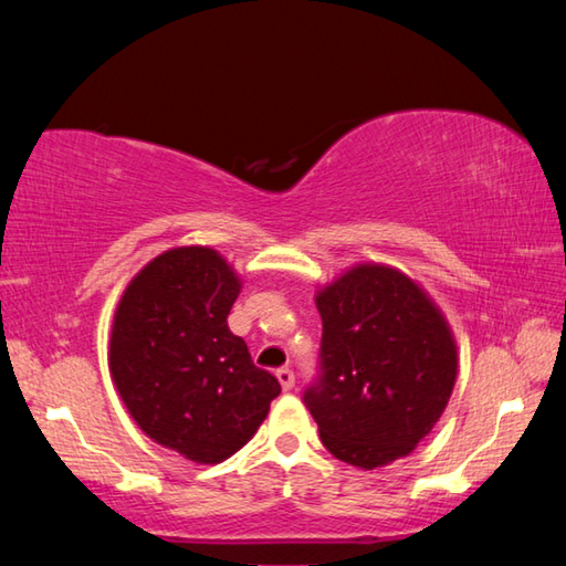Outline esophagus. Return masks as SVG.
I'll return each instance as SVG.
<instances>
[{"label": "esophagus", "instance_id": "esophagus-1", "mask_svg": "<svg viewBox=\"0 0 566 566\" xmlns=\"http://www.w3.org/2000/svg\"><path fill=\"white\" fill-rule=\"evenodd\" d=\"M276 379H280V385H282L284 391H290L294 387V371L292 369H286V367L276 369Z\"/></svg>", "mask_w": 566, "mask_h": 566}]
</instances>
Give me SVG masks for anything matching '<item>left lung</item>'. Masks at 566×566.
Instances as JSON below:
<instances>
[{
    "label": "left lung",
    "mask_w": 566,
    "mask_h": 566,
    "mask_svg": "<svg viewBox=\"0 0 566 566\" xmlns=\"http://www.w3.org/2000/svg\"><path fill=\"white\" fill-rule=\"evenodd\" d=\"M322 377L304 391L322 444L359 469L409 457L442 417L457 342L424 286L364 262L317 290Z\"/></svg>",
    "instance_id": "8db88e82"
}]
</instances>
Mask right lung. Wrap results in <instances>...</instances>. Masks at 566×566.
I'll use <instances>...</instances> for the list:
<instances>
[{
  "label": "right lung",
  "mask_w": 566,
  "mask_h": 566,
  "mask_svg": "<svg viewBox=\"0 0 566 566\" xmlns=\"http://www.w3.org/2000/svg\"><path fill=\"white\" fill-rule=\"evenodd\" d=\"M242 280L212 247H175L132 276L112 322L109 375L151 442L219 464L256 434L280 381L254 367L229 310Z\"/></svg>",
  "instance_id": "obj_1"
}]
</instances>
